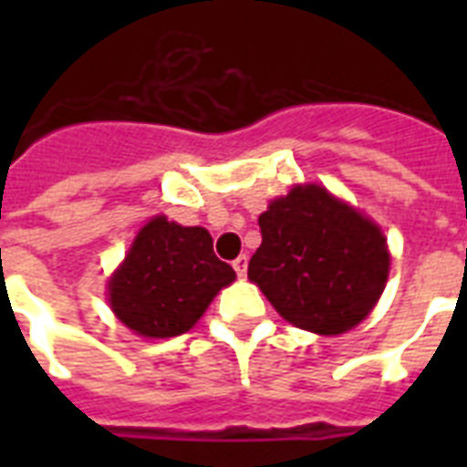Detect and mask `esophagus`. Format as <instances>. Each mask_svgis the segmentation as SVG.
Masks as SVG:
<instances>
[{
    "instance_id": "34e87169",
    "label": "esophagus",
    "mask_w": 467,
    "mask_h": 467,
    "mask_svg": "<svg viewBox=\"0 0 467 467\" xmlns=\"http://www.w3.org/2000/svg\"><path fill=\"white\" fill-rule=\"evenodd\" d=\"M247 254H240L237 256V259H234L233 262V266H234V271H237V276H247Z\"/></svg>"
}]
</instances>
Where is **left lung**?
Here are the masks:
<instances>
[{
	"mask_svg": "<svg viewBox=\"0 0 467 467\" xmlns=\"http://www.w3.org/2000/svg\"><path fill=\"white\" fill-rule=\"evenodd\" d=\"M262 244L247 276L276 312L307 332H348L368 317L388 281L380 227L325 186H293L259 215Z\"/></svg>",
	"mask_w": 467,
	"mask_h": 467,
	"instance_id": "1",
	"label": "left lung"
}]
</instances>
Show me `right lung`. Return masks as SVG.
<instances>
[{
    "instance_id": "right-lung-1",
    "label": "right lung",
    "mask_w": 467,
    "mask_h": 467,
    "mask_svg": "<svg viewBox=\"0 0 467 467\" xmlns=\"http://www.w3.org/2000/svg\"><path fill=\"white\" fill-rule=\"evenodd\" d=\"M233 281V266L215 256L205 227H183L155 215L109 281V303L128 329L167 339L189 332Z\"/></svg>"
}]
</instances>
